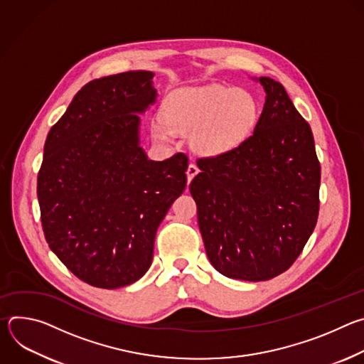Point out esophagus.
I'll use <instances>...</instances> for the list:
<instances>
[{"instance_id": "34e87169", "label": "esophagus", "mask_w": 364, "mask_h": 364, "mask_svg": "<svg viewBox=\"0 0 364 364\" xmlns=\"http://www.w3.org/2000/svg\"><path fill=\"white\" fill-rule=\"evenodd\" d=\"M198 167L197 166H194V164H190L188 167H187V181L190 183L197 174H198Z\"/></svg>"}]
</instances>
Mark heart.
I'll return each mask as SVG.
<instances>
[{"instance_id":"1","label":"heart","mask_w":364,"mask_h":364,"mask_svg":"<svg viewBox=\"0 0 364 364\" xmlns=\"http://www.w3.org/2000/svg\"><path fill=\"white\" fill-rule=\"evenodd\" d=\"M163 119L152 122V135L168 141L174 132L188 135L201 157H220L242 146L253 134L261 107L245 89L210 85L180 89L163 103Z\"/></svg>"}]
</instances>
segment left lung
<instances>
[{"instance_id": "1", "label": "left lung", "mask_w": 364, "mask_h": 364, "mask_svg": "<svg viewBox=\"0 0 364 364\" xmlns=\"http://www.w3.org/2000/svg\"><path fill=\"white\" fill-rule=\"evenodd\" d=\"M250 138L200 159L190 184L210 264L225 277L267 281L285 272L314 232L321 168L314 136L285 87L271 79Z\"/></svg>"}]
</instances>
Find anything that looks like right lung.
<instances>
[{"label": "right lung", "instance_id": "1", "mask_svg": "<svg viewBox=\"0 0 364 364\" xmlns=\"http://www.w3.org/2000/svg\"><path fill=\"white\" fill-rule=\"evenodd\" d=\"M154 73L95 79L44 144L37 197L46 240L83 282L134 284L152 262L155 233L187 184V157L148 160L139 115L157 100Z\"/></svg>", "mask_w": 364, "mask_h": 364}]
</instances>
